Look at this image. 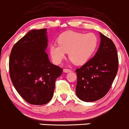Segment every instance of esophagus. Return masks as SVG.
<instances>
[{"instance_id":"obj_1","label":"esophagus","mask_w":129,"mask_h":129,"mask_svg":"<svg viewBox=\"0 0 129 129\" xmlns=\"http://www.w3.org/2000/svg\"><path fill=\"white\" fill-rule=\"evenodd\" d=\"M63 71L64 72H66V73H68V72H71V69H64L63 70Z\"/></svg>"}]
</instances>
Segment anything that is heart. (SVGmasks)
I'll return each instance as SVG.
<instances>
[{
    "instance_id": "obj_1",
    "label": "heart",
    "mask_w": 129,
    "mask_h": 129,
    "mask_svg": "<svg viewBox=\"0 0 129 129\" xmlns=\"http://www.w3.org/2000/svg\"><path fill=\"white\" fill-rule=\"evenodd\" d=\"M57 44L50 46V53L53 60L60 63L68 52L70 60L77 65L87 62L97 49L99 39L93 33L84 34L75 31L63 32L57 39Z\"/></svg>"
}]
</instances>
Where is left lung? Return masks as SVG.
I'll list each match as a JSON object with an SVG mask.
<instances>
[{"label":"left lung","instance_id":"obj_1","mask_svg":"<svg viewBox=\"0 0 129 129\" xmlns=\"http://www.w3.org/2000/svg\"><path fill=\"white\" fill-rule=\"evenodd\" d=\"M101 41L94 57L77 69L76 95L84 102L104 97L110 90L119 67L116 47L112 40L100 33Z\"/></svg>","mask_w":129,"mask_h":129}]
</instances>
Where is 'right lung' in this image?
<instances>
[{
	"label": "right lung",
	"instance_id": "obj_1",
	"mask_svg": "<svg viewBox=\"0 0 129 129\" xmlns=\"http://www.w3.org/2000/svg\"><path fill=\"white\" fill-rule=\"evenodd\" d=\"M46 28L32 30L15 44L9 57V74L20 95L28 103L41 105L52 99L55 80L62 69L49 61Z\"/></svg>",
	"mask_w": 129,
	"mask_h": 129
}]
</instances>
